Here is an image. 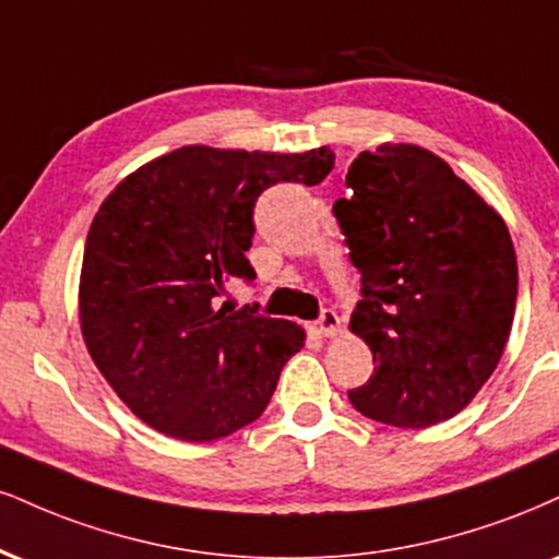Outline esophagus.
Masks as SVG:
<instances>
[{
    "mask_svg": "<svg viewBox=\"0 0 559 559\" xmlns=\"http://www.w3.org/2000/svg\"><path fill=\"white\" fill-rule=\"evenodd\" d=\"M341 331V318L333 309H322L320 318L312 322V333H318L320 338H333Z\"/></svg>",
    "mask_w": 559,
    "mask_h": 559,
    "instance_id": "esophagus-1",
    "label": "esophagus"
}]
</instances>
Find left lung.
I'll list each match as a JSON object with an SVG mask.
<instances>
[{
  "label": "left lung",
  "instance_id": "obj_1",
  "mask_svg": "<svg viewBox=\"0 0 559 559\" xmlns=\"http://www.w3.org/2000/svg\"><path fill=\"white\" fill-rule=\"evenodd\" d=\"M346 187L333 215L361 273L352 331L378 365L348 401L390 427L445 421L506 352L518 297L506 221L416 145L359 153Z\"/></svg>",
  "mask_w": 559,
  "mask_h": 559
}]
</instances>
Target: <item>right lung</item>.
I'll return each mask as SVG.
<instances>
[{
  "label": "right lung",
  "instance_id": "right-lung-1",
  "mask_svg": "<svg viewBox=\"0 0 559 559\" xmlns=\"http://www.w3.org/2000/svg\"><path fill=\"white\" fill-rule=\"evenodd\" d=\"M309 153L187 145L119 181L87 231L80 325L93 361L134 416L185 442L226 437L265 412L305 331L258 305L215 307L226 281L252 284L254 203L278 181L320 185Z\"/></svg>",
  "mask_w": 559,
  "mask_h": 559
}]
</instances>
